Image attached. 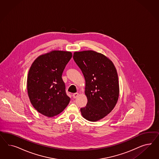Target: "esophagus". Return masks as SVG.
<instances>
[{
    "label": "esophagus",
    "instance_id": "1",
    "mask_svg": "<svg viewBox=\"0 0 159 159\" xmlns=\"http://www.w3.org/2000/svg\"><path fill=\"white\" fill-rule=\"evenodd\" d=\"M78 96H79V93H73V97L74 98H76V97H77Z\"/></svg>",
    "mask_w": 159,
    "mask_h": 159
}]
</instances>
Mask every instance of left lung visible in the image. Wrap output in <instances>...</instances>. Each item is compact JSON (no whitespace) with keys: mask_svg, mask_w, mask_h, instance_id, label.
Here are the masks:
<instances>
[{"mask_svg":"<svg viewBox=\"0 0 159 159\" xmlns=\"http://www.w3.org/2000/svg\"><path fill=\"white\" fill-rule=\"evenodd\" d=\"M73 58L86 80L87 103L80 108L82 116L90 121L100 120L113 110L118 99L116 67L108 58L93 51L75 52Z\"/></svg>","mask_w":159,"mask_h":159,"instance_id":"1","label":"left lung"}]
</instances>
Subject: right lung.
Returning <instances> with one entry per match:
<instances>
[{
	"label": "right lung",
	"instance_id": "add662e5",
	"mask_svg": "<svg viewBox=\"0 0 159 159\" xmlns=\"http://www.w3.org/2000/svg\"><path fill=\"white\" fill-rule=\"evenodd\" d=\"M72 57L70 52L53 51L37 58L29 70V98L34 108L43 116H57L69 103L62 75Z\"/></svg>",
	"mask_w": 159,
	"mask_h": 159
}]
</instances>
